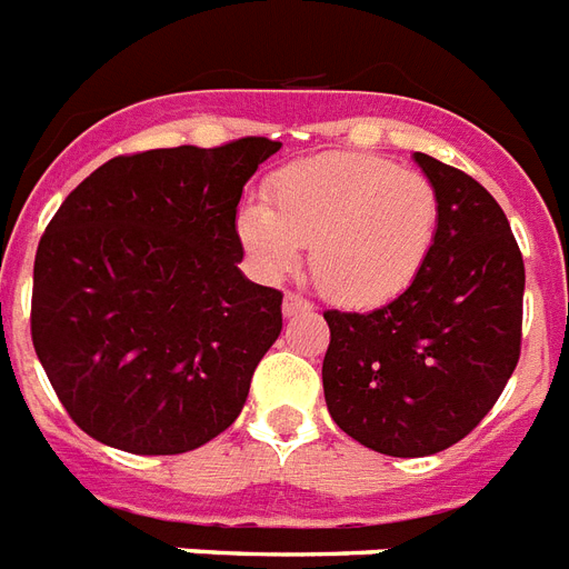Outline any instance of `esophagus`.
<instances>
[{
	"mask_svg": "<svg viewBox=\"0 0 569 569\" xmlns=\"http://www.w3.org/2000/svg\"><path fill=\"white\" fill-rule=\"evenodd\" d=\"M313 306L299 293H284V317H297V313H311Z\"/></svg>",
	"mask_w": 569,
	"mask_h": 569,
	"instance_id": "1",
	"label": "esophagus"
}]
</instances>
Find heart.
Listing matches in <instances>:
<instances>
[{"mask_svg": "<svg viewBox=\"0 0 569 569\" xmlns=\"http://www.w3.org/2000/svg\"><path fill=\"white\" fill-rule=\"evenodd\" d=\"M440 231V197L422 172L372 156H322L276 172L270 206L238 213L243 247L272 276L311 247L317 288L340 306H379L417 279Z\"/></svg>", "mask_w": 569, "mask_h": 569, "instance_id": "heart-1", "label": "heart"}]
</instances>
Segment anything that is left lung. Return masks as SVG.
I'll use <instances>...</instances> for the list:
<instances>
[{"mask_svg": "<svg viewBox=\"0 0 569 569\" xmlns=\"http://www.w3.org/2000/svg\"><path fill=\"white\" fill-rule=\"evenodd\" d=\"M413 161L440 197L429 261L388 306L322 313L331 420L393 458L467 438L506 390L522 340L526 267L506 211L467 172L422 152Z\"/></svg>", "mask_w": 569, "mask_h": 569, "instance_id": "left-lung-1", "label": "left lung"}]
</instances>
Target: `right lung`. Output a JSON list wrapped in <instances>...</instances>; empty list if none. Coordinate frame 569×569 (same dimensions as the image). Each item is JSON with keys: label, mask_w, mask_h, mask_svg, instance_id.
<instances>
[{"label": "right lung", "mask_w": 569, "mask_h": 569, "mask_svg": "<svg viewBox=\"0 0 569 569\" xmlns=\"http://www.w3.org/2000/svg\"><path fill=\"white\" fill-rule=\"evenodd\" d=\"M281 143L117 156L49 220L34 256L31 343L81 431L179 456L238 420L281 331V290L238 270L243 184Z\"/></svg>", "instance_id": "1"}]
</instances>
